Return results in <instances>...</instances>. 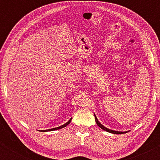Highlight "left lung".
Listing matches in <instances>:
<instances>
[{
  "instance_id": "8db88e82",
  "label": "left lung",
  "mask_w": 160,
  "mask_h": 160,
  "mask_svg": "<svg viewBox=\"0 0 160 160\" xmlns=\"http://www.w3.org/2000/svg\"><path fill=\"white\" fill-rule=\"evenodd\" d=\"M94 116H95V122H96L97 125H98V126L99 127H100L101 128H102V129L104 130V131L108 132H110V133H113V134H124V133L128 132H118V131H114V130H112V129H110V128H108L104 127L103 125L101 123V122H99V121L98 120V119H97L96 116H95V114H94Z\"/></svg>"
}]
</instances>
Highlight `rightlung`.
<instances>
[{
  "label": "right lung",
  "instance_id": "right-lung-1",
  "mask_svg": "<svg viewBox=\"0 0 160 160\" xmlns=\"http://www.w3.org/2000/svg\"><path fill=\"white\" fill-rule=\"evenodd\" d=\"M71 118L70 119V120L68 121L66 123H65L64 125H62L61 126H58V127H56V128H50V129H47V130H41V132H49V131H55V130H57V129H60V128H62L64 127H65V126H67L68 125L70 122H71Z\"/></svg>",
  "mask_w": 160,
  "mask_h": 160
}]
</instances>
